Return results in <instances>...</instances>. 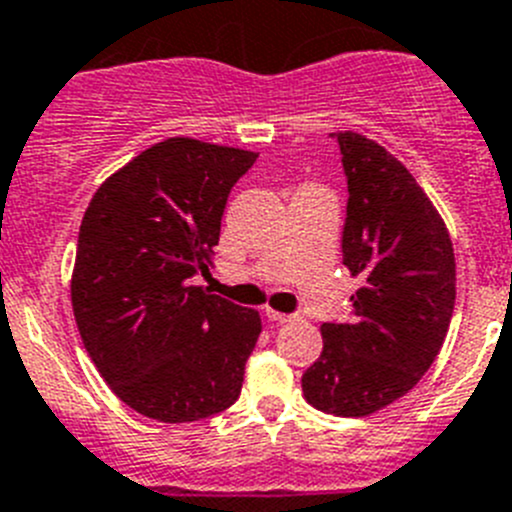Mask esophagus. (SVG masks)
I'll return each instance as SVG.
<instances>
[{
	"mask_svg": "<svg viewBox=\"0 0 512 512\" xmlns=\"http://www.w3.org/2000/svg\"><path fill=\"white\" fill-rule=\"evenodd\" d=\"M265 316L270 321H275V324H288V321L296 319V316H290V313H278V311H270V308L265 311Z\"/></svg>",
	"mask_w": 512,
	"mask_h": 512,
	"instance_id": "1",
	"label": "esophagus"
}]
</instances>
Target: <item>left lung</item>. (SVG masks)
Returning <instances> with one entry per match:
<instances>
[{
	"label": "left lung",
	"instance_id": "left-lung-1",
	"mask_svg": "<svg viewBox=\"0 0 512 512\" xmlns=\"http://www.w3.org/2000/svg\"><path fill=\"white\" fill-rule=\"evenodd\" d=\"M347 176L344 265L362 288L344 324H321L324 352L303 395L334 416H370L418 385L449 331L457 265L444 219L398 158L357 132L331 135Z\"/></svg>",
	"mask_w": 512,
	"mask_h": 512
}]
</instances>
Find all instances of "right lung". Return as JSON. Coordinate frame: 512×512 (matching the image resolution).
<instances>
[{
  "mask_svg": "<svg viewBox=\"0 0 512 512\" xmlns=\"http://www.w3.org/2000/svg\"><path fill=\"white\" fill-rule=\"evenodd\" d=\"M257 153L170 137L101 183L81 222L71 303L112 393L163 423H191L239 398L260 313L211 296L229 191Z\"/></svg>",
  "mask_w": 512,
  "mask_h": 512,
  "instance_id": "add662e5",
  "label": "right lung"
}]
</instances>
